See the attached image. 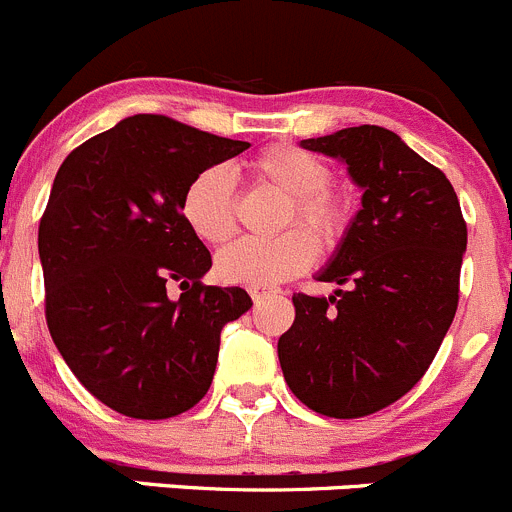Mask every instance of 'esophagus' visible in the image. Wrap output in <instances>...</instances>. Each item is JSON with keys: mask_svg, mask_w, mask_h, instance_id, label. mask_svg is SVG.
Here are the masks:
<instances>
[{"mask_svg": "<svg viewBox=\"0 0 512 512\" xmlns=\"http://www.w3.org/2000/svg\"><path fill=\"white\" fill-rule=\"evenodd\" d=\"M248 294H251V299L256 301V304H261V301L271 299V296L279 294V289H274V286H251L248 289Z\"/></svg>", "mask_w": 512, "mask_h": 512, "instance_id": "34e87169", "label": "esophagus"}]
</instances>
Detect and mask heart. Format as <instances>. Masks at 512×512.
I'll return each instance as SVG.
<instances>
[{
  "mask_svg": "<svg viewBox=\"0 0 512 512\" xmlns=\"http://www.w3.org/2000/svg\"><path fill=\"white\" fill-rule=\"evenodd\" d=\"M256 183L276 188L291 198L284 226L299 221L324 248H334L344 236L349 213L339 196L329 191L332 168L299 145H271L248 163ZM180 213L201 241L218 246L236 233V196L231 175L223 168H206L188 183ZM309 232V233H310ZM308 233V234H309ZM301 228L271 241H238L218 253L216 276L238 286H276L304 274L316 261V242Z\"/></svg>",
  "mask_w": 512,
  "mask_h": 512,
  "instance_id": "1",
  "label": "heart"
}]
</instances>
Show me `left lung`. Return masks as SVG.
Segmentation results:
<instances>
[{"mask_svg":"<svg viewBox=\"0 0 512 512\" xmlns=\"http://www.w3.org/2000/svg\"><path fill=\"white\" fill-rule=\"evenodd\" d=\"M301 148L342 160L362 208L316 274L344 289L291 296L279 362L309 410L352 420L397 402L435 359L457 311L467 226L445 173L392 130L359 125Z\"/></svg>","mask_w":512,"mask_h":512,"instance_id":"8db88e82","label":"left lung"}]
</instances>
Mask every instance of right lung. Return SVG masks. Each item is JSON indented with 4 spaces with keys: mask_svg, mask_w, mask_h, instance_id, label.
<instances>
[{
    "mask_svg": "<svg viewBox=\"0 0 512 512\" xmlns=\"http://www.w3.org/2000/svg\"><path fill=\"white\" fill-rule=\"evenodd\" d=\"M248 145L133 115L57 170L37 238L47 326L72 374L120 415L165 420L198 405L221 329L251 309L241 286L201 284L211 253L180 213L188 183Z\"/></svg>",
    "mask_w": 512,
    "mask_h": 512,
    "instance_id": "obj_1",
    "label": "right lung"
}]
</instances>
